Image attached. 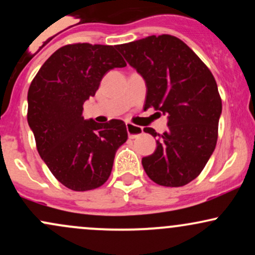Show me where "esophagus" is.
I'll use <instances>...</instances> for the list:
<instances>
[{
  "instance_id": "1",
  "label": "esophagus",
  "mask_w": 255,
  "mask_h": 255,
  "mask_svg": "<svg viewBox=\"0 0 255 255\" xmlns=\"http://www.w3.org/2000/svg\"><path fill=\"white\" fill-rule=\"evenodd\" d=\"M126 127H127L128 135H129L130 139H134V137H137L142 134V128L139 127V126H135L128 122V124H126Z\"/></svg>"
}]
</instances>
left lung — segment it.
I'll use <instances>...</instances> for the list:
<instances>
[{
	"instance_id": "8db88e82",
	"label": "left lung",
	"mask_w": 255,
	"mask_h": 255,
	"mask_svg": "<svg viewBox=\"0 0 255 255\" xmlns=\"http://www.w3.org/2000/svg\"><path fill=\"white\" fill-rule=\"evenodd\" d=\"M118 49L145 79L144 109L168 115V130L144 131L157 140V148L141 163L147 176L164 187H181L200 175L215 151L222 99L211 71L177 37L150 36Z\"/></svg>"
}]
</instances>
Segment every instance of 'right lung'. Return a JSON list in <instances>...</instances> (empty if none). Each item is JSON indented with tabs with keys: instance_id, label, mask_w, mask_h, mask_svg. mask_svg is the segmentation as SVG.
Instances as JSON below:
<instances>
[{
	"instance_id": "1",
	"label": "right lung",
	"mask_w": 255,
	"mask_h": 255,
	"mask_svg": "<svg viewBox=\"0 0 255 255\" xmlns=\"http://www.w3.org/2000/svg\"><path fill=\"white\" fill-rule=\"evenodd\" d=\"M126 66L113 45L68 44L44 62L30 85L27 122L38 153L72 191H91L107 182L116 151L127 141L121 120L102 125L81 116L105 73Z\"/></svg>"
}]
</instances>
